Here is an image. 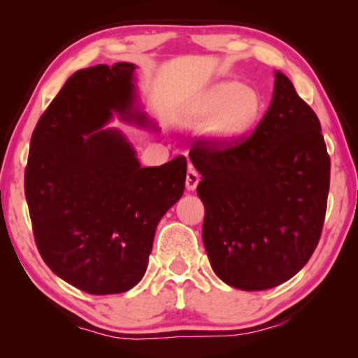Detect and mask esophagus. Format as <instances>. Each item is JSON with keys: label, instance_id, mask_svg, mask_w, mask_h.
Masks as SVG:
<instances>
[{"label": "esophagus", "instance_id": "1", "mask_svg": "<svg viewBox=\"0 0 358 358\" xmlns=\"http://www.w3.org/2000/svg\"><path fill=\"white\" fill-rule=\"evenodd\" d=\"M200 180V176L195 169H189L187 171V176H185V187H187V190H195V187H197Z\"/></svg>", "mask_w": 358, "mask_h": 358}]
</instances>
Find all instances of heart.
Wrapping results in <instances>:
<instances>
[{
    "mask_svg": "<svg viewBox=\"0 0 358 358\" xmlns=\"http://www.w3.org/2000/svg\"><path fill=\"white\" fill-rule=\"evenodd\" d=\"M264 112V99L256 87L234 80L218 81L200 91L180 107L185 124H205L202 134L210 143L224 145L252 130Z\"/></svg>",
    "mask_w": 358,
    "mask_h": 358,
    "instance_id": "heart-1",
    "label": "heart"
}]
</instances>
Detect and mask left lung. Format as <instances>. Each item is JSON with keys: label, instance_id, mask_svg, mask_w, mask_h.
Wrapping results in <instances>:
<instances>
[{"label": "left lung", "instance_id": "obj_1", "mask_svg": "<svg viewBox=\"0 0 358 358\" xmlns=\"http://www.w3.org/2000/svg\"><path fill=\"white\" fill-rule=\"evenodd\" d=\"M271 106L248 138L197 141L203 246L218 278L239 290L277 287L305 267L320 241L331 161L321 124L275 71Z\"/></svg>", "mask_w": 358, "mask_h": 358}]
</instances>
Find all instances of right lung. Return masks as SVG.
I'll list each match as a JSON object with an SVG mask.
<instances>
[{
  "instance_id": "obj_1",
  "label": "right lung",
  "mask_w": 358,
  "mask_h": 358,
  "mask_svg": "<svg viewBox=\"0 0 358 358\" xmlns=\"http://www.w3.org/2000/svg\"><path fill=\"white\" fill-rule=\"evenodd\" d=\"M134 63L68 78L37 122L24 190L38 252L50 271L91 295L134 288L155 231L182 197L184 156L143 168L114 119L159 130L143 110Z\"/></svg>"
}]
</instances>
